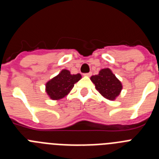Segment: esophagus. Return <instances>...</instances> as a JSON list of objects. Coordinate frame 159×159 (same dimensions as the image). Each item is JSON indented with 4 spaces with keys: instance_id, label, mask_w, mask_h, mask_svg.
Here are the masks:
<instances>
[{
    "instance_id": "34e87169",
    "label": "esophagus",
    "mask_w": 159,
    "mask_h": 159,
    "mask_svg": "<svg viewBox=\"0 0 159 159\" xmlns=\"http://www.w3.org/2000/svg\"><path fill=\"white\" fill-rule=\"evenodd\" d=\"M84 75H86V76H91L92 75V72H88V73H84Z\"/></svg>"
}]
</instances>
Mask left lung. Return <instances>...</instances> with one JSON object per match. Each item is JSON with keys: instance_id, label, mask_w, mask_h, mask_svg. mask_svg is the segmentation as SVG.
Segmentation results:
<instances>
[{"instance_id": "1", "label": "left lung", "mask_w": 159, "mask_h": 159, "mask_svg": "<svg viewBox=\"0 0 159 159\" xmlns=\"http://www.w3.org/2000/svg\"><path fill=\"white\" fill-rule=\"evenodd\" d=\"M91 80L95 84L97 91L109 100H115L123 88L121 82L109 68L100 70L98 75L91 77Z\"/></svg>"}]
</instances>
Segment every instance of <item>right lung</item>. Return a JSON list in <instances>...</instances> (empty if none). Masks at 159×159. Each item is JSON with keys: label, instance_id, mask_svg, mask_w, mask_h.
Instances as JSON below:
<instances>
[{"label": "right lung", "instance_id": "obj_1", "mask_svg": "<svg viewBox=\"0 0 159 159\" xmlns=\"http://www.w3.org/2000/svg\"><path fill=\"white\" fill-rule=\"evenodd\" d=\"M80 79V74L71 75L68 70L64 69L46 84V92L52 99H62L71 92L74 84Z\"/></svg>", "mask_w": 159, "mask_h": 159}]
</instances>
